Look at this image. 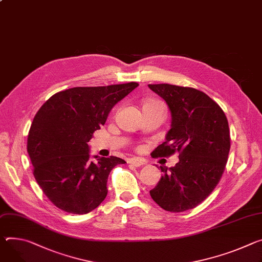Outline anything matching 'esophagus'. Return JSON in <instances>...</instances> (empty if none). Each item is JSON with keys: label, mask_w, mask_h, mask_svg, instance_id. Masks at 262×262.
I'll use <instances>...</instances> for the list:
<instances>
[{"label": "esophagus", "mask_w": 262, "mask_h": 262, "mask_svg": "<svg viewBox=\"0 0 262 262\" xmlns=\"http://www.w3.org/2000/svg\"><path fill=\"white\" fill-rule=\"evenodd\" d=\"M128 163H129L130 165L135 166V167H140V166L145 164V161L140 159V158H132V159H129Z\"/></svg>", "instance_id": "34e87169"}]
</instances>
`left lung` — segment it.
Wrapping results in <instances>:
<instances>
[{
    "instance_id": "1",
    "label": "left lung",
    "mask_w": 262,
    "mask_h": 262,
    "mask_svg": "<svg viewBox=\"0 0 262 262\" xmlns=\"http://www.w3.org/2000/svg\"><path fill=\"white\" fill-rule=\"evenodd\" d=\"M168 105L170 129L152 157L179 151V162L162 167V178L150 190L151 199L164 210L183 212L205 201L224 173L229 151L227 117L208 95L193 88L167 83L148 84Z\"/></svg>"
}]
</instances>
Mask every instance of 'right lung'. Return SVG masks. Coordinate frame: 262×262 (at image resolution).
Segmentation results:
<instances>
[{
    "label": "right lung",
    "mask_w": 262,
    "mask_h": 262,
    "mask_svg": "<svg viewBox=\"0 0 262 262\" xmlns=\"http://www.w3.org/2000/svg\"><path fill=\"white\" fill-rule=\"evenodd\" d=\"M138 85L72 88L54 94L36 113L27 151L37 184L57 208L86 214L106 198L111 170L126 162L113 156L91 157L88 142L112 108Z\"/></svg>",
    "instance_id": "right-lung-1"
}]
</instances>
